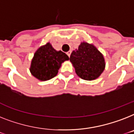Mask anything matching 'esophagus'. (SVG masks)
Masks as SVG:
<instances>
[{
	"label": "esophagus",
	"mask_w": 134,
	"mask_h": 134,
	"mask_svg": "<svg viewBox=\"0 0 134 134\" xmlns=\"http://www.w3.org/2000/svg\"><path fill=\"white\" fill-rule=\"evenodd\" d=\"M71 53V51H69V52H67V56H69V57H70Z\"/></svg>",
	"instance_id": "esophagus-1"
}]
</instances>
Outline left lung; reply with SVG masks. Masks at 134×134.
Here are the masks:
<instances>
[{
    "label": "left lung",
    "instance_id": "obj_1",
    "mask_svg": "<svg viewBox=\"0 0 134 134\" xmlns=\"http://www.w3.org/2000/svg\"><path fill=\"white\" fill-rule=\"evenodd\" d=\"M78 76L86 80H94L103 73L104 57L93 44L82 42L78 49L73 51L69 58Z\"/></svg>",
    "mask_w": 134,
    "mask_h": 134
}]
</instances>
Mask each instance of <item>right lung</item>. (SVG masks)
<instances>
[{"label":"right lung","instance_id":"1","mask_svg":"<svg viewBox=\"0 0 134 134\" xmlns=\"http://www.w3.org/2000/svg\"><path fill=\"white\" fill-rule=\"evenodd\" d=\"M69 59L62 51L57 52L50 43L41 47L31 61L30 71L40 80H47L56 76L62 63Z\"/></svg>","mask_w":134,"mask_h":134}]
</instances>
